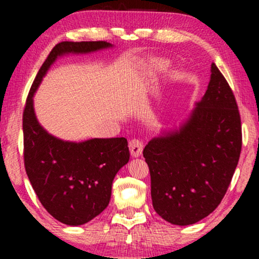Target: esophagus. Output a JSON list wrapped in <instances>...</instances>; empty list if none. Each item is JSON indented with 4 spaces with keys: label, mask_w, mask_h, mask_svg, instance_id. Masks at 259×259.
<instances>
[{
    "label": "esophagus",
    "mask_w": 259,
    "mask_h": 259,
    "mask_svg": "<svg viewBox=\"0 0 259 259\" xmlns=\"http://www.w3.org/2000/svg\"><path fill=\"white\" fill-rule=\"evenodd\" d=\"M143 148H144V145L140 140L133 139L130 141V151H131V155H132L133 158L140 157L141 153H143Z\"/></svg>",
    "instance_id": "esophagus-1"
}]
</instances>
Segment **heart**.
Instances as JSON below:
<instances>
[{"mask_svg": "<svg viewBox=\"0 0 259 259\" xmlns=\"http://www.w3.org/2000/svg\"><path fill=\"white\" fill-rule=\"evenodd\" d=\"M168 62L166 60L162 59H155L151 61V68L154 70V72H164V70L167 69Z\"/></svg>", "mask_w": 259, "mask_h": 259, "instance_id": "obj_1", "label": "heart"}]
</instances>
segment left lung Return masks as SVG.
Here are the masks:
<instances>
[{
  "mask_svg": "<svg viewBox=\"0 0 259 259\" xmlns=\"http://www.w3.org/2000/svg\"><path fill=\"white\" fill-rule=\"evenodd\" d=\"M242 126L235 95L212 62L207 90L178 128L148 141L152 203L175 225H191L221 204L238 164Z\"/></svg>",
  "mask_w": 259,
  "mask_h": 259,
  "instance_id": "left-lung-1",
  "label": "left lung"
}]
</instances>
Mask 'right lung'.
Here are the masks:
<instances>
[{"label": "right lung", "mask_w": 259, "mask_h": 259, "mask_svg": "<svg viewBox=\"0 0 259 259\" xmlns=\"http://www.w3.org/2000/svg\"><path fill=\"white\" fill-rule=\"evenodd\" d=\"M105 41L60 42L41 66L23 112L24 167L44 207L66 225L86 224L108 206L113 179L130 160L125 138H94L65 141L48 133L37 121L34 94L58 58L112 48Z\"/></svg>", "instance_id": "obj_1"}]
</instances>
